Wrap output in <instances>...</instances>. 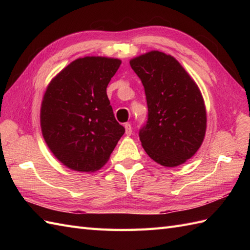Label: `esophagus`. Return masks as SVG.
<instances>
[{
    "mask_svg": "<svg viewBox=\"0 0 250 250\" xmlns=\"http://www.w3.org/2000/svg\"><path fill=\"white\" fill-rule=\"evenodd\" d=\"M125 134L130 136L132 134V126L130 124H125Z\"/></svg>",
    "mask_w": 250,
    "mask_h": 250,
    "instance_id": "obj_1",
    "label": "esophagus"
}]
</instances>
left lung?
Wrapping results in <instances>:
<instances>
[{
  "instance_id": "obj_1",
  "label": "left lung",
  "mask_w": 250,
  "mask_h": 250,
  "mask_svg": "<svg viewBox=\"0 0 250 250\" xmlns=\"http://www.w3.org/2000/svg\"><path fill=\"white\" fill-rule=\"evenodd\" d=\"M130 65L145 88L148 106L142 146L155 162L178 167L204 141L206 108L198 84L174 57L158 50L133 58Z\"/></svg>"
}]
</instances>
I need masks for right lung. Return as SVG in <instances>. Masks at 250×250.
I'll return each instance as SVG.
<instances>
[{
  "mask_svg": "<svg viewBox=\"0 0 250 250\" xmlns=\"http://www.w3.org/2000/svg\"><path fill=\"white\" fill-rule=\"evenodd\" d=\"M120 64L115 58H79L47 86L41 106L42 134L54 156L73 171H98L125 133L106 94Z\"/></svg>",
  "mask_w": 250,
  "mask_h": 250,
  "instance_id": "1",
  "label": "right lung"
}]
</instances>
